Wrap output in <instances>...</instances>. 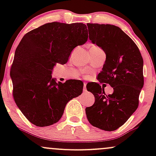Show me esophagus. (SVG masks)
I'll use <instances>...</instances> for the list:
<instances>
[{
  "label": "esophagus",
  "mask_w": 156,
  "mask_h": 156,
  "mask_svg": "<svg viewBox=\"0 0 156 156\" xmlns=\"http://www.w3.org/2000/svg\"><path fill=\"white\" fill-rule=\"evenodd\" d=\"M83 92H87V83H83Z\"/></svg>",
  "instance_id": "obj_1"
}]
</instances>
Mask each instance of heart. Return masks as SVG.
Segmentation results:
<instances>
[{
	"mask_svg": "<svg viewBox=\"0 0 156 156\" xmlns=\"http://www.w3.org/2000/svg\"><path fill=\"white\" fill-rule=\"evenodd\" d=\"M93 48H98V47H93Z\"/></svg>",
	"mask_w": 156,
	"mask_h": 156,
	"instance_id": "heart-1",
	"label": "heart"
}]
</instances>
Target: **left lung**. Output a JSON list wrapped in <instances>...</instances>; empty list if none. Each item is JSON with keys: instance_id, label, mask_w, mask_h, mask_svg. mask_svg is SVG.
<instances>
[{"instance_id": "8db88e82", "label": "left lung", "mask_w": 156, "mask_h": 156, "mask_svg": "<svg viewBox=\"0 0 156 156\" xmlns=\"http://www.w3.org/2000/svg\"><path fill=\"white\" fill-rule=\"evenodd\" d=\"M87 26L89 39L106 55L98 80L108 83L114 92L106 95L98 83L89 84L88 89L87 85L95 101L86 108V114L93 126L112 131L124 125L138 108L144 86L143 58L135 42L119 27L98 23Z\"/></svg>"}]
</instances>
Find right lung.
<instances>
[{"label": "right lung", "instance_id": "1", "mask_svg": "<svg viewBox=\"0 0 156 156\" xmlns=\"http://www.w3.org/2000/svg\"><path fill=\"white\" fill-rule=\"evenodd\" d=\"M88 39L85 24L46 23L28 32L15 51L10 76L16 105L32 124L45 127L57 122L66 105L81 94L79 80L55 81L56 63L67 62L71 52Z\"/></svg>", "mask_w": 156, "mask_h": 156}]
</instances>
